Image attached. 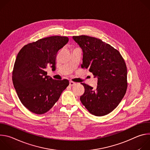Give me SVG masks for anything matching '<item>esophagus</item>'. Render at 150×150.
I'll return each instance as SVG.
<instances>
[{
    "label": "esophagus",
    "instance_id": "esophagus-1",
    "mask_svg": "<svg viewBox=\"0 0 150 150\" xmlns=\"http://www.w3.org/2000/svg\"><path fill=\"white\" fill-rule=\"evenodd\" d=\"M75 84H76V83L74 82H73V81H71L69 82V85H71V86H74V85H75Z\"/></svg>",
    "mask_w": 150,
    "mask_h": 150
}]
</instances>
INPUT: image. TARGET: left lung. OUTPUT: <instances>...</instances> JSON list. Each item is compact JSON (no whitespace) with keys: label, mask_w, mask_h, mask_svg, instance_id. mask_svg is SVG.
I'll return each instance as SVG.
<instances>
[{"label":"left lung","mask_w":150,"mask_h":150,"mask_svg":"<svg viewBox=\"0 0 150 150\" xmlns=\"http://www.w3.org/2000/svg\"><path fill=\"white\" fill-rule=\"evenodd\" d=\"M73 39L83 52L81 67L98 78L95 90L82 83L85 92L80 100L91 114L108 115L119 105L127 90L125 60L117 50L99 38L82 35L73 36Z\"/></svg>","instance_id":"8db88e82"}]
</instances>
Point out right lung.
<instances>
[{"label":"right lung","instance_id":"add662e5","mask_svg":"<svg viewBox=\"0 0 150 150\" xmlns=\"http://www.w3.org/2000/svg\"><path fill=\"white\" fill-rule=\"evenodd\" d=\"M69 41L67 37L51 36L25 45L17 54L12 81L21 102L30 112H47L68 86L67 79L56 80L47 76V67L56 69L59 51Z\"/></svg>","mask_w":150,"mask_h":150}]
</instances>
